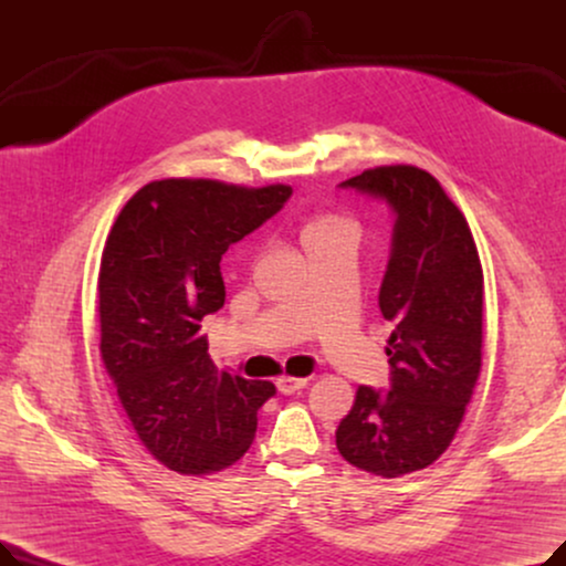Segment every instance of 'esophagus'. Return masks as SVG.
<instances>
[{
  "mask_svg": "<svg viewBox=\"0 0 566 566\" xmlns=\"http://www.w3.org/2000/svg\"><path fill=\"white\" fill-rule=\"evenodd\" d=\"M307 380L310 378H295V376H280L277 378V390L282 392V395H293V392H298V390H303L305 385H307Z\"/></svg>",
  "mask_w": 566,
  "mask_h": 566,
  "instance_id": "1",
  "label": "esophagus"
}]
</instances>
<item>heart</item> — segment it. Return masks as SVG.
<instances>
[{"label": "heart", "mask_w": 566, "mask_h": 566, "mask_svg": "<svg viewBox=\"0 0 566 566\" xmlns=\"http://www.w3.org/2000/svg\"><path fill=\"white\" fill-rule=\"evenodd\" d=\"M335 235H355V224L339 216H316L303 227V245L310 248L318 241H325V238Z\"/></svg>", "instance_id": "b5f03b06"}]
</instances>
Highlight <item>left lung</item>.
Returning a JSON list of instances; mask_svg holds the SVG:
<instances>
[{
  "label": "left lung",
  "mask_w": 566,
  "mask_h": 566,
  "mask_svg": "<svg viewBox=\"0 0 566 566\" xmlns=\"http://www.w3.org/2000/svg\"><path fill=\"white\" fill-rule=\"evenodd\" d=\"M395 213L378 307L388 339L390 390L360 385L337 427V450L380 478L431 465L450 448L482 369L484 273L457 203L418 167L367 169L339 184Z\"/></svg>",
  "instance_id": "8db88e82"
}]
</instances>
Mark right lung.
Returning <instances> with one entry per match:
<instances>
[{"label":"right lung","instance_id":"add662e5","mask_svg":"<svg viewBox=\"0 0 566 566\" xmlns=\"http://www.w3.org/2000/svg\"><path fill=\"white\" fill-rule=\"evenodd\" d=\"M289 186L238 188L169 178L118 213L101 263V353L144 442L169 470L208 474L241 459L268 380L218 371L201 318L224 305L229 245L271 220Z\"/></svg>","mask_w":566,"mask_h":566}]
</instances>
